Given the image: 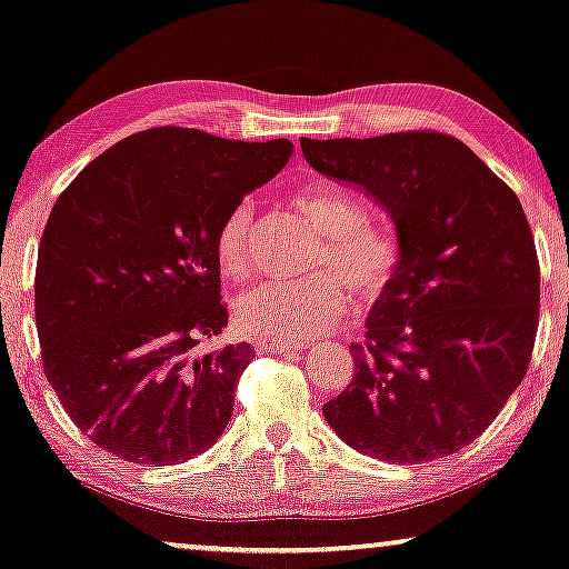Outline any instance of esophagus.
I'll return each instance as SVG.
<instances>
[{
    "mask_svg": "<svg viewBox=\"0 0 569 569\" xmlns=\"http://www.w3.org/2000/svg\"><path fill=\"white\" fill-rule=\"evenodd\" d=\"M254 348H258V353H299L303 348V342L299 340H258L254 342Z\"/></svg>",
    "mask_w": 569,
    "mask_h": 569,
    "instance_id": "esophagus-1",
    "label": "esophagus"
}]
</instances>
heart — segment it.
Listing matches in <instances>:
<instances>
[{
  "label": "heart",
  "mask_w": 569,
  "mask_h": 569,
  "mask_svg": "<svg viewBox=\"0 0 569 569\" xmlns=\"http://www.w3.org/2000/svg\"><path fill=\"white\" fill-rule=\"evenodd\" d=\"M296 213L322 234L315 268L340 273L363 299H376L399 268V242L391 231L366 223L356 196L332 186H315L293 198ZM252 206L239 203L216 231V260L231 278L252 268ZM350 293L332 273L301 281H266L237 299V319L244 332L266 340H303L325 332L348 311Z\"/></svg>",
  "instance_id": "heart-1"
}]
</instances>
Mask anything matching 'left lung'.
Here are the masks:
<instances>
[{"instance_id": "left-lung-1", "label": "left lung", "mask_w": 569, "mask_h": 569, "mask_svg": "<svg viewBox=\"0 0 569 569\" xmlns=\"http://www.w3.org/2000/svg\"><path fill=\"white\" fill-rule=\"evenodd\" d=\"M319 174L361 188L397 227L399 268L350 346L353 381L322 407L356 451L422 463L461 451L523 381L539 258L518 196L438 131L301 139Z\"/></svg>"}]
</instances>
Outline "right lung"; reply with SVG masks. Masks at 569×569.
<instances>
[{"label": "right lung", "instance_id": "right-lung-1", "mask_svg": "<svg viewBox=\"0 0 569 569\" xmlns=\"http://www.w3.org/2000/svg\"><path fill=\"white\" fill-rule=\"evenodd\" d=\"M293 143L162 126L102 151L53 203L38 247L46 379L98 443L170 467L211 448L252 348L203 350L229 322L216 231Z\"/></svg>", "mask_w": 569, "mask_h": 569}]
</instances>
